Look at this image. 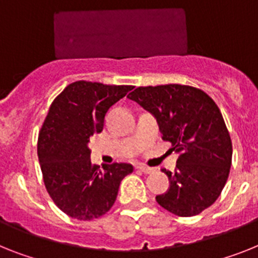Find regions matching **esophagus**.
<instances>
[{
    "instance_id": "34e87169",
    "label": "esophagus",
    "mask_w": 258,
    "mask_h": 258,
    "mask_svg": "<svg viewBox=\"0 0 258 258\" xmlns=\"http://www.w3.org/2000/svg\"><path fill=\"white\" fill-rule=\"evenodd\" d=\"M138 169H139L140 172L146 173V174H151V173L155 172V169H153V168H149V166H144V165H139L138 166Z\"/></svg>"
}]
</instances>
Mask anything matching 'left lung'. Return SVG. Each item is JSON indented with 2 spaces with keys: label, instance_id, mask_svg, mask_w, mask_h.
Returning a JSON list of instances; mask_svg holds the SVG:
<instances>
[{
  "label": "left lung",
  "instance_id": "8db88e82",
  "mask_svg": "<svg viewBox=\"0 0 258 258\" xmlns=\"http://www.w3.org/2000/svg\"><path fill=\"white\" fill-rule=\"evenodd\" d=\"M130 99L152 112L162 140L179 153L169 189L156 197L160 206L178 216L198 215L226 185L232 164V140L214 99L194 86L168 84L139 86Z\"/></svg>",
  "mask_w": 258,
  "mask_h": 258
}]
</instances>
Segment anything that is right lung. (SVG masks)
Here are the masks:
<instances>
[{"instance_id": "obj_1", "label": "right lung", "mask_w": 258, "mask_h": 258, "mask_svg": "<svg viewBox=\"0 0 258 258\" xmlns=\"http://www.w3.org/2000/svg\"><path fill=\"white\" fill-rule=\"evenodd\" d=\"M76 81L53 99L38 138L43 181L55 205L71 218L92 220L105 215L118 196L120 181L133 173L125 162H90L89 142L103 130L105 114L133 89Z\"/></svg>"}]
</instances>
